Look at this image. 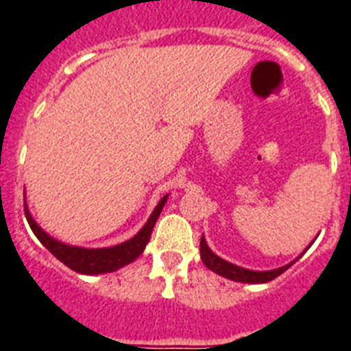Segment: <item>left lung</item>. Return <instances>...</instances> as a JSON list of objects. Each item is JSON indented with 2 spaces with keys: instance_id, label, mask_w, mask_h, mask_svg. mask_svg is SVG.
Wrapping results in <instances>:
<instances>
[{
  "instance_id": "8db88e82",
  "label": "left lung",
  "mask_w": 351,
  "mask_h": 351,
  "mask_svg": "<svg viewBox=\"0 0 351 351\" xmlns=\"http://www.w3.org/2000/svg\"><path fill=\"white\" fill-rule=\"evenodd\" d=\"M309 246H311V244H309ZM309 246L302 251V255L309 250ZM302 255H299L295 260H293V262L287 263V265H283V267L272 269V271H251V269L239 267V265H235V263L223 260L221 256H218L216 253H213V250L207 246L206 237H204V235H202V239H200V258H202L204 265H206L209 271L223 276V278H226V280L237 281V283L260 285V283H267V281L276 280L278 276L283 274V272L287 271L288 267H291V265H293V263H295Z\"/></svg>"
}]
</instances>
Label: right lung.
<instances>
[{"mask_svg": "<svg viewBox=\"0 0 351 351\" xmlns=\"http://www.w3.org/2000/svg\"><path fill=\"white\" fill-rule=\"evenodd\" d=\"M26 197V195H24ZM167 198L169 193L161 198L158 206L154 207V210L149 216L147 223L142 226L137 234L133 235L132 239L125 241V243L116 244V246L110 247H80V246H70V244H64L58 239L51 237L45 230H42V226L33 219L29 209L26 206V200H24V210H26V219L29 223L33 234L38 237L40 243L51 251L56 258L63 262L66 267H70L71 271L79 272V274H105V272H114L117 269L125 267L128 263H132L133 260H137L138 256L144 253L145 246H147L149 239H151V232L154 228V223H156L158 216H160L161 209L167 204Z\"/></svg>", "mask_w": 351, "mask_h": 351, "instance_id": "right-lung-1", "label": "right lung"}]
</instances>
